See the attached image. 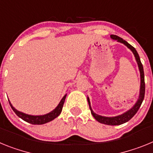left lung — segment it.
<instances>
[{
    "mask_svg": "<svg viewBox=\"0 0 153 153\" xmlns=\"http://www.w3.org/2000/svg\"><path fill=\"white\" fill-rule=\"evenodd\" d=\"M110 37H111L113 40H116L118 42H120V43H122V44H125V45L129 48V49L131 50V51H132V52L133 53V54H134L135 58H136V62H137L138 67H139V70H140V96H139V99H138L137 102H136V104H135L134 106H132L130 109H129L128 111L123 113V114L119 115V116L113 117H102V116H100V115L95 113L93 111L91 106H90V99H89V97H87V100H88L89 106H90V111H91L93 117H94V118H95L99 123L106 124V125L117 126V125H121V124L128 122L129 120H131L132 117H134V115L137 113V111L139 110V109H140L142 102H143V100H144V96H145V79H144V71H143V64H142L140 56H139V54H138L136 50L135 49L134 47H132V46H131L130 44H128L126 40H124L123 39L120 37V36H117V35L112 34L110 35Z\"/></svg>",
    "mask_w": 153,
    "mask_h": 153,
    "instance_id": "1",
    "label": "left lung"
}]
</instances>
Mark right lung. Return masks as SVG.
Wrapping results in <instances>:
<instances>
[{
	"instance_id": "add662e5",
	"label": "right lung",
	"mask_w": 153,
	"mask_h": 153,
	"mask_svg": "<svg viewBox=\"0 0 153 153\" xmlns=\"http://www.w3.org/2000/svg\"><path fill=\"white\" fill-rule=\"evenodd\" d=\"M66 97H67V94L62 98L60 102L58 104V106L53 111H51L49 113H47L45 115H42V116H32V115L26 114V113H24L22 112H20L18 110H17L15 108L12 106V104L10 103V101H9V103H10L13 112L17 114V117L21 118L23 120H24V121H26V122L29 123L30 124H33V125H42V124H45L48 122H51V121H52L53 120H54L55 118H56L60 114V113L62 111V109H63V103H64Z\"/></svg>"
}]
</instances>
